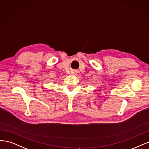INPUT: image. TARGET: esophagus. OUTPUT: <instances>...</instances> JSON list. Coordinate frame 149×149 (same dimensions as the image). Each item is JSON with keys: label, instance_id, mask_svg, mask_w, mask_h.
Here are the masks:
<instances>
[{"label": "esophagus", "instance_id": "obj_1", "mask_svg": "<svg viewBox=\"0 0 149 149\" xmlns=\"http://www.w3.org/2000/svg\"><path fill=\"white\" fill-rule=\"evenodd\" d=\"M72 74L73 75H75L77 74V71L76 70H72Z\"/></svg>", "mask_w": 149, "mask_h": 149}]
</instances>
